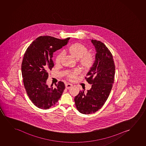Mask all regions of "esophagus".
Listing matches in <instances>:
<instances>
[{"instance_id":"1","label":"esophagus","mask_w":146,"mask_h":146,"mask_svg":"<svg viewBox=\"0 0 146 146\" xmlns=\"http://www.w3.org/2000/svg\"><path fill=\"white\" fill-rule=\"evenodd\" d=\"M66 88L67 89H69V88H71L72 87V84H70V83H67L65 85Z\"/></svg>"}]
</instances>
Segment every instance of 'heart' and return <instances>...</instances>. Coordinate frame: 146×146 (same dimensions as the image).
Masks as SVG:
<instances>
[{
  "instance_id": "b5f03b06",
  "label": "heart",
  "mask_w": 146,
  "mask_h": 146,
  "mask_svg": "<svg viewBox=\"0 0 146 146\" xmlns=\"http://www.w3.org/2000/svg\"><path fill=\"white\" fill-rule=\"evenodd\" d=\"M68 52L77 60L82 68L85 70H88L92 67L95 62L94 55L90 52H88V49L86 46L80 43H75L71 45L68 49ZM63 54L59 53L55 58L56 64H59L61 62ZM79 71L75 70L67 74V78L70 80L73 81L76 78V75L79 74Z\"/></svg>"
}]
</instances>
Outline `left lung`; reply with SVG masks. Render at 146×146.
Instances as JSON below:
<instances>
[{
    "label": "left lung",
    "instance_id": "8db88e82",
    "mask_svg": "<svg viewBox=\"0 0 146 146\" xmlns=\"http://www.w3.org/2000/svg\"><path fill=\"white\" fill-rule=\"evenodd\" d=\"M91 42L96 51L95 60L85 79L92 87L86 93L80 91L74 99L77 110L84 114L94 113L102 108L112 90L115 74L110 50L100 41L92 39Z\"/></svg>",
    "mask_w": 146,
    "mask_h": 146
}]
</instances>
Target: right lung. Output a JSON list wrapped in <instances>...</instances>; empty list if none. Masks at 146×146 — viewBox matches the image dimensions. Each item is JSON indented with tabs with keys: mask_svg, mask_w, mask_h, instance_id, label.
<instances>
[{
	"mask_svg": "<svg viewBox=\"0 0 146 146\" xmlns=\"http://www.w3.org/2000/svg\"><path fill=\"white\" fill-rule=\"evenodd\" d=\"M70 37L61 40L49 36H40L28 47L24 55L21 71L24 87L29 98L38 108L47 109L58 102L65 88L62 81L56 88L47 85L48 71L54 64L53 53L68 43Z\"/></svg>",
	"mask_w": 146,
	"mask_h": 146,
	"instance_id": "obj_1",
	"label": "right lung"
}]
</instances>
